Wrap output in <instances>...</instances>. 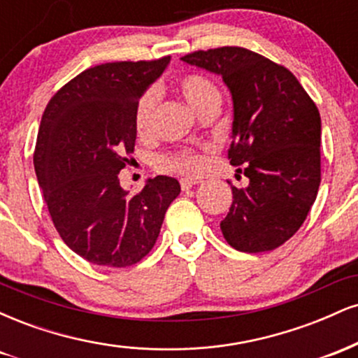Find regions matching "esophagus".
I'll return each instance as SVG.
<instances>
[{
  "label": "esophagus",
  "instance_id": "34e87169",
  "mask_svg": "<svg viewBox=\"0 0 358 358\" xmlns=\"http://www.w3.org/2000/svg\"><path fill=\"white\" fill-rule=\"evenodd\" d=\"M199 182L196 180H192V178H183L180 180V187H182V190H190L193 185H196Z\"/></svg>",
  "mask_w": 358,
  "mask_h": 358
}]
</instances>
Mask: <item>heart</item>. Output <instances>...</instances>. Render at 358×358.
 <instances>
[{"mask_svg":"<svg viewBox=\"0 0 358 358\" xmlns=\"http://www.w3.org/2000/svg\"><path fill=\"white\" fill-rule=\"evenodd\" d=\"M175 89L193 110L200 113L212 102H219V90L210 79L200 73H185L175 82ZM156 104V94L146 90L134 108V127L139 134H146L151 127V117ZM162 165L187 175H199L205 168V158L195 151H178L162 159Z\"/></svg>","mask_w":358,"mask_h":358,"instance_id":"b5f03b06","label":"heart"}]
</instances>
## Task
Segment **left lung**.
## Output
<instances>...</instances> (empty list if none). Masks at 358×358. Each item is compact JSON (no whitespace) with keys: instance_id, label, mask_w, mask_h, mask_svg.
<instances>
[{"instance_id":"left-lung-1","label":"left lung","mask_w":358,"mask_h":358,"mask_svg":"<svg viewBox=\"0 0 358 358\" xmlns=\"http://www.w3.org/2000/svg\"><path fill=\"white\" fill-rule=\"evenodd\" d=\"M183 62L217 73L232 96L231 165L249 178L232 185V205L220 222L241 252H266L298 232L322 182L318 108L286 67L242 47L199 50Z\"/></svg>"}]
</instances>
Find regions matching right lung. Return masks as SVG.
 Returning a JSON list of instances; mask_svg holds the SVG:
<instances>
[{
    "label": "right lung",
    "mask_w": 358,
    "mask_h": 358,
    "mask_svg": "<svg viewBox=\"0 0 358 358\" xmlns=\"http://www.w3.org/2000/svg\"><path fill=\"white\" fill-rule=\"evenodd\" d=\"M170 57L90 67L45 108L34 165L62 241L85 261L126 268L153 249L180 183L150 178L131 196L119 171L134 151V108Z\"/></svg>",
    "instance_id": "obj_1"
}]
</instances>
